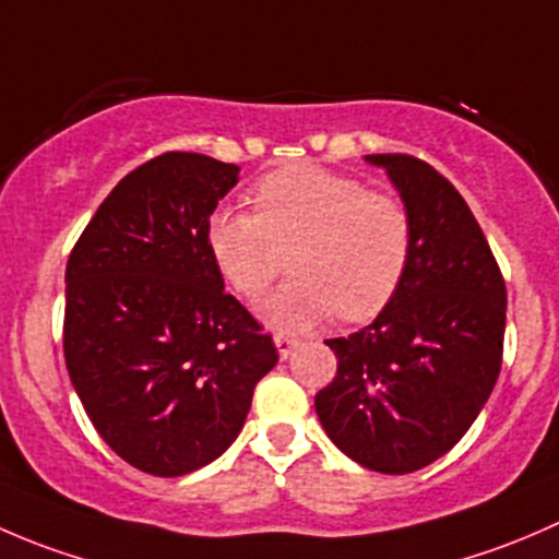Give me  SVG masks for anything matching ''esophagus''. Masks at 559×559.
Here are the masks:
<instances>
[{
  "label": "esophagus",
  "mask_w": 559,
  "mask_h": 559,
  "mask_svg": "<svg viewBox=\"0 0 559 559\" xmlns=\"http://www.w3.org/2000/svg\"><path fill=\"white\" fill-rule=\"evenodd\" d=\"M273 343H275V348H278V357L289 359V354L295 352V346H297V337H289V335H284V332H278V335L273 337Z\"/></svg>",
  "instance_id": "1"
}]
</instances>
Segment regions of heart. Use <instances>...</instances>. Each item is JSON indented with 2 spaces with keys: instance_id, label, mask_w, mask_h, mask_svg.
Returning <instances> with one entry per match:
<instances>
[{
  "instance_id": "obj_1",
  "label": "heart",
  "mask_w": 559,
  "mask_h": 559,
  "mask_svg": "<svg viewBox=\"0 0 559 559\" xmlns=\"http://www.w3.org/2000/svg\"><path fill=\"white\" fill-rule=\"evenodd\" d=\"M257 213L218 207L205 246L224 284L259 302L292 251L295 281L270 300L278 330H306L326 316L373 319L403 284L414 246L411 213L397 197L319 165H292L251 189Z\"/></svg>"
}]
</instances>
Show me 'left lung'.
<instances>
[{"mask_svg":"<svg viewBox=\"0 0 559 559\" xmlns=\"http://www.w3.org/2000/svg\"><path fill=\"white\" fill-rule=\"evenodd\" d=\"M384 167L414 224L403 284L373 324L332 337V384L316 394L330 441L362 467L414 473L467 432L503 362L506 281L460 191L408 154Z\"/></svg>","mask_w":559,"mask_h":559,"instance_id":"8db88e82","label":"left lung"}]
</instances>
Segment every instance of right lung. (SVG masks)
I'll return each mask as SVG.
<instances>
[{"label": "right lung", "mask_w": 559, "mask_h": 559, "mask_svg": "<svg viewBox=\"0 0 559 559\" xmlns=\"http://www.w3.org/2000/svg\"><path fill=\"white\" fill-rule=\"evenodd\" d=\"M238 165L170 151L105 197L67 262L64 359L103 441L151 476L233 447L273 337L224 292L205 222Z\"/></svg>", "instance_id": "add662e5"}]
</instances>
